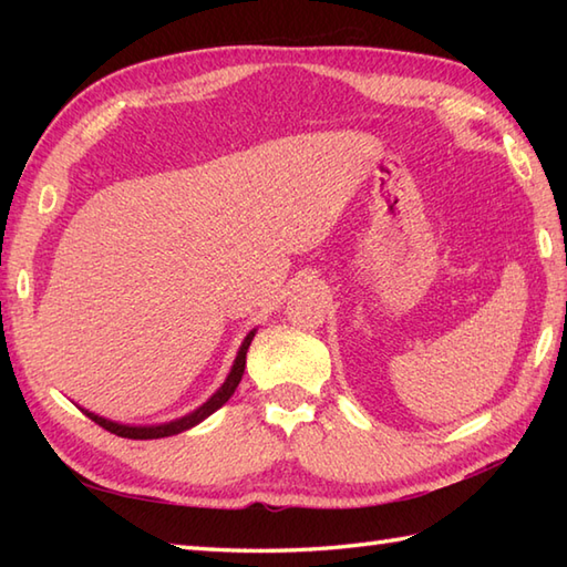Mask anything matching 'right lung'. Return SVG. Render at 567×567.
I'll return each mask as SVG.
<instances>
[{"label":"right lung","instance_id":"add662e5","mask_svg":"<svg viewBox=\"0 0 567 567\" xmlns=\"http://www.w3.org/2000/svg\"><path fill=\"white\" fill-rule=\"evenodd\" d=\"M252 336H256V331H250V333L246 336V341H244V346H240V351H238V355H236V363H234L231 372H228L226 382L221 384L219 390H216V394L212 396L209 402H204V404L197 409V412H192V414H187V416H183V419H177V421H171V424H161V426H124V424H114V421H106V419H102V416H97V414H90V412H84V414H87V416L94 421V424H100L102 429L112 431V433H116V436H122V439L148 441V439H165V436H175V433H183V431L192 429L195 424H199L202 419H207L209 414H214L216 409L224 406V404L228 402V396H231V394L236 392L240 378H244L246 353H248V346H250V341H252Z\"/></svg>","mask_w":567,"mask_h":567}]
</instances>
